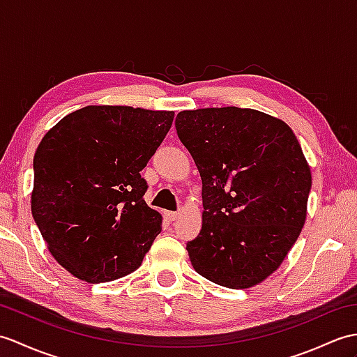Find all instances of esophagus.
I'll list each match as a JSON object with an SVG mask.
<instances>
[{
    "instance_id": "esophagus-1",
    "label": "esophagus",
    "mask_w": 357,
    "mask_h": 357,
    "mask_svg": "<svg viewBox=\"0 0 357 357\" xmlns=\"http://www.w3.org/2000/svg\"><path fill=\"white\" fill-rule=\"evenodd\" d=\"M178 218H179V213H175V211H167V213H165V219H167L169 222L176 220Z\"/></svg>"
}]
</instances>
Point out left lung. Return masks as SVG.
Listing matches in <instances>:
<instances>
[{
    "instance_id": "8db88e82",
    "label": "left lung",
    "mask_w": 357,
    "mask_h": 357,
    "mask_svg": "<svg viewBox=\"0 0 357 357\" xmlns=\"http://www.w3.org/2000/svg\"><path fill=\"white\" fill-rule=\"evenodd\" d=\"M178 137L202 179V229L187 243L199 275L248 289L275 272L307 216L312 173L292 129L248 107L181 111Z\"/></svg>"
}]
</instances>
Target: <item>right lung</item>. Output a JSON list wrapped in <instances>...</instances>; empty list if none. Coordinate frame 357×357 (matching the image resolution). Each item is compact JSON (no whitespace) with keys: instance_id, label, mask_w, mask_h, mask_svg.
<instances>
[{"instance_id":"add662e5","label":"right lung","mask_w":357,"mask_h":357,"mask_svg":"<svg viewBox=\"0 0 357 357\" xmlns=\"http://www.w3.org/2000/svg\"><path fill=\"white\" fill-rule=\"evenodd\" d=\"M173 111L91 105L54 124L33 169L31 214L71 275L105 283L137 271L161 233L139 172L172 128Z\"/></svg>"}]
</instances>
